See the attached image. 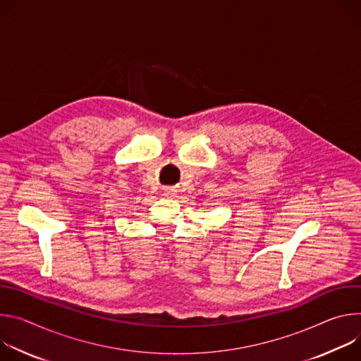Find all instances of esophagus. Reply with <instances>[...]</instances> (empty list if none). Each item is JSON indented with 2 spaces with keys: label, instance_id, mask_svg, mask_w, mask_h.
I'll return each instance as SVG.
<instances>
[{
  "label": "esophagus",
  "instance_id": "obj_1",
  "mask_svg": "<svg viewBox=\"0 0 361 361\" xmlns=\"http://www.w3.org/2000/svg\"><path fill=\"white\" fill-rule=\"evenodd\" d=\"M165 195H166L168 197H176L178 193H176V190H173V189H166V190H165Z\"/></svg>",
  "mask_w": 361,
  "mask_h": 361
}]
</instances>
